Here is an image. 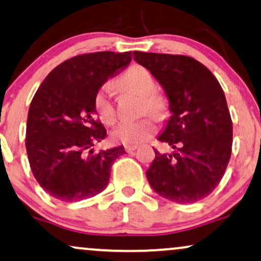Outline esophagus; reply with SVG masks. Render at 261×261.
<instances>
[{
	"label": "esophagus",
	"instance_id": "esophagus-1",
	"mask_svg": "<svg viewBox=\"0 0 261 261\" xmlns=\"http://www.w3.org/2000/svg\"><path fill=\"white\" fill-rule=\"evenodd\" d=\"M137 144H126V146H125V150H126L127 153H131V152H134V150H136L137 149Z\"/></svg>",
	"mask_w": 261,
	"mask_h": 261
}]
</instances>
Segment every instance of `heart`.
Returning <instances> with one entry per match:
<instances>
[{"mask_svg": "<svg viewBox=\"0 0 261 261\" xmlns=\"http://www.w3.org/2000/svg\"><path fill=\"white\" fill-rule=\"evenodd\" d=\"M115 87L121 92H130L142 97L143 112L159 118L164 112V103L154 93L155 81L147 69L140 65L128 68L115 81ZM95 109L100 121L113 124L117 118L113 103V86L105 85L95 96ZM156 126L152 119H142L140 121L121 122L112 131V140L122 144H139L148 140L155 133Z\"/></svg>", "mask_w": 261, "mask_h": 261, "instance_id": "1", "label": "heart"}]
</instances>
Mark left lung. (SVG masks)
Instances as JSON below:
<instances>
[{
  "mask_svg": "<svg viewBox=\"0 0 261 261\" xmlns=\"http://www.w3.org/2000/svg\"><path fill=\"white\" fill-rule=\"evenodd\" d=\"M134 55L161 84L170 111L158 140L172 152L154 149L147 180L163 198L198 202L215 190L231 156L232 120L224 91L208 68L187 56Z\"/></svg>",
  "mask_w": 261,
  "mask_h": 261,
  "instance_id": "8db88e82",
  "label": "left lung"
}]
</instances>
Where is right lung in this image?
I'll list each match as a JSON object with an SVG mask.
<instances>
[{
    "label": "right lung",
    "instance_id": "right-lung-1",
    "mask_svg": "<svg viewBox=\"0 0 261 261\" xmlns=\"http://www.w3.org/2000/svg\"><path fill=\"white\" fill-rule=\"evenodd\" d=\"M131 52L87 53L63 62L46 76L30 103L27 147L36 181L53 198L77 202L107 187L122 146L92 154L107 131L96 120L95 96L131 62Z\"/></svg>",
    "mask_w": 261,
    "mask_h": 261
}]
</instances>
